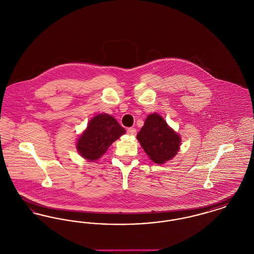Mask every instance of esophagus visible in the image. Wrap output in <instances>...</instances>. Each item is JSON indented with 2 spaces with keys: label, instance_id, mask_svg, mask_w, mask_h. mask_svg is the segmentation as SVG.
Returning a JSON list of instances; mask_svg holds the SVG:
<instances>
[{
  "label": "esophagus",
  "instance_id": "1",
  "mask_svg": "<svg viewBox=\"0 0 254 254\" xmlns=\"http://www.w3.org/2000/svg\"><path fill=\"white\" fill-rule=\"evenodd\" d=\"M127 132L128 135H130V136H135L136 135V129L133 128V127H129V128H127Z\"/></svg>",
  "mask_w": 254,
  "mask_h": 254
}]
</instances>
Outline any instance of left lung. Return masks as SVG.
Listing matches in <instances>:
<instances>
[{
  "label": "left lung",
  "mask_w": 254,
  "mask_h": 254,
  "mask_svg": "<svg viewBox=\"0 0 254 254\" xmlns=\"http://www.w3.org/2000/svg\"><path fill=\"white\" fill-rule=\"evenodd\" d=\"M137 139L148 157L156 164H164L174 157L181 144L180 135L157 113L146 117Z\"/></svg>",
  "instance_id": "8db88e82"
}]
</instances>
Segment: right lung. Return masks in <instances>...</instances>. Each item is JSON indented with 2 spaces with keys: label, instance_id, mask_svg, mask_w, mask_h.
Wrapping results in <instances>:
<instances>
[{
  "label": "right lung",
  "instance_id": "1",
  "mask_svg": "<svg viewBox=\"0 0 254 254\" xmlns=\"http://www.w3.org/2000/svg\"><path fill=\"white\" fill-rule=\"evenodd\" d=\"M125 133L126 129L111 115L98 114L88 122L76 148L82 157L93 162L103 156L111 144Z\"/></svg>",
  "mask_w": 254,
  "mask_h": 254
}]
</instances>
